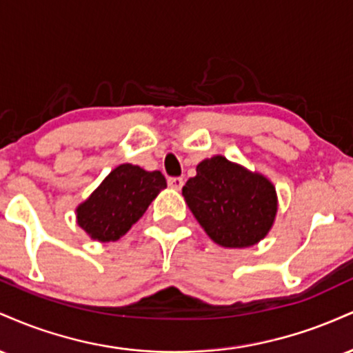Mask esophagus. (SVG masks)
I'll return each instance as SVG.
<instances>
[{
	"label": "esophagus",
	"mask_w": 353,
	"mask_h": 353,
	"mask_svg": "<svg viewBox=\"0 0 353 353\" xmlns=\"http://www.w3.org/2000/svg\"><path fill=\"white\" fill-rule=\"evenodd\" d=\"M168 184H169V188L181 190L182 185H184V179H182V177H171V179L168 181Z\"/></svg>",
	"instance_id": "34e87169"
}]
</instances>
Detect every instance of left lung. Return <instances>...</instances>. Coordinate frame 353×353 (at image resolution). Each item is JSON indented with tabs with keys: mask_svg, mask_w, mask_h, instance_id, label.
<instances>
[{
	"mask_svg": "<svg viewBox=\"0 0 353 353\" xmlns=\"http://www.w3.org/2000/svg\"><path fill=\"white\" fill-rule=\"evenodd\" d=\"M182 188L185 204L214 242L229 249L259 244L277 216V190L264 174L224 156L201 161Z\"/></svg>",
	"mask_w": 353,
	"mask_h": 353,
	"instance_id": "1",
	"label": "left lung"
}]
</instances>
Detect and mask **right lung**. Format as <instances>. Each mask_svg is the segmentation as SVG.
Segmentation results:
<instances>
[{"label":"right lung","mask_w":353,"mask_h":353,"mask_svg":"<svg viewBox=\"0 0 353 353\" xmlns=\"http://www.w3.org/2000/svg\"><path fill=\"white\" fill-rule=\"evenodd\" d=\"M165 185L159 171L121 164L76 208V221L92 241L114 242L143 217Z\"/></svg>","instance_id":"1"}]
</instances>
